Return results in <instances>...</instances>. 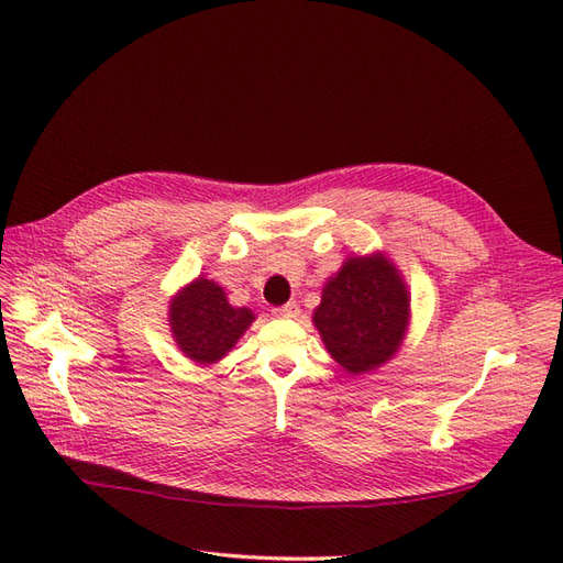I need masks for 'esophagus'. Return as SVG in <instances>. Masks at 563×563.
<instances>
[{
    "instance_id": "1",
    "label": "esophagus",
    "mask_w": 563,
    "mask_h": 563,
    "mask_svg": "<svg viewBox=\"0 0 563 563\" xmlns=\"http://www.w3.org/2000/svg\"><path fill=\"white\" fill-rule=\"evenodd\" d=\"M272 314L279 319H296L300 314V308H298V302H286V305H282V308L272 310Z\"/></svg>"
}]
</instances>
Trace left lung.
Instances as JSON below:
<instances>
[{
    "label": "left lung",
    "instance_id": "obj_1",
    "mask_svg": "<svg viewBox=\"0 0 563 563\" xmlns=\"http://www.w3.org/2000/svg\"><path fill=\"white\" fill-rule=\"evenodd\" d=\"M312 323L350 376H366L395 360L411 323V294L395 261L383 251L347 255L323 284Z\"/></svg>",
    "mask_w": 563,
    "mask_h": 563
}]
</instances>
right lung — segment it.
<instances>
[{"instance_id":"1","label":"right lung","mask_w":563,"mask_h":563,"mask_svg":"<svg viewBox=\"0 0 563 563\" xmlns=\"http://www.w3.org/2000/svg\"><path fill=\"white\" fill-rule=\"evenodd\" d=\"M253 310L234 308L223 286L197 277L178 288L168 302V327L178 350L199 366H211L236 345L251 323Z\"/></svg>"}]
</instances>
